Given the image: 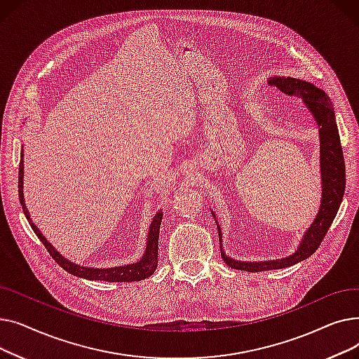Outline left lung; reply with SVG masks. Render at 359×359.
<instances>
[{
    "label": "left lung",
    "mask_w": 359,
    "mask_h": 359,
    "mask_svg": "<svg viewBox=\"0 0 359 359\" xmlns=\"http://www.w3.org/2000/svg\"><path fill=\"white\" fill-rule=\"evenodd\" d=\"M268 83L272 87H276L280 93H284L287 99L294 100V103L303 104L304 110L309 111L314 118L318 126L320 135V172H322V202H320L318 212L310 225V229L306 231L303 240H301L298 249L291 256L276 260L266 262H241L231 259L222 250V233L218 221L217 229L219 236V249L224 262L229 266L238 271L248 272H262V271H272L282 269L295 265V263L306 260L310 257L323 241L329 227L332 225L339 206L344 199L345 192V160L344 151L341 145V137H339V129L334 121V111L332 102L327 94L316 87L314 84L292 79V77H271ZM215 218V214L212 211Z\"/></svg>",
    "instance_id": "8db88e82"
}]
</instances>
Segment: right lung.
I'll use <instances>...</instances> for the list:
<instances>
[{
	"mask_svg": "<svg viewBox=\"0 0 359 359\" xmlns=\"http://www.w3.org/2000/svg\"><path fill=\"white\" fill-rule=\"evenodd\" d=\"M23 149L20 153V165H18V198H20V203L23 206V212L30 224V227L33 229L34 234L37 236L49 255L55 259V262L58 265L65 269L68 273L84 278L88 280H107V282H134V280H142L148 276L153 275L157 269V263H158V234H160V225L163 219V211H158L156 217L153 218L149 224V230L147 236V246L142 257L134 263H129V265H122L116 268H87L77 265V263H72L71 260L65 259L58 250H55L52 244L46 240V237L41 233V230L36 227L34 222L30 218V214L26 208V202H25V195H23Z\"/></svg>",
	"mask_w": 359,
	"mask_h": 359,
	"instance_id": "1",
	"label": "right lung"
}]
</instances>
